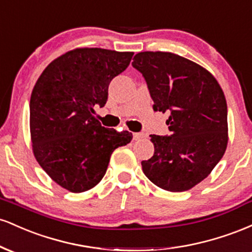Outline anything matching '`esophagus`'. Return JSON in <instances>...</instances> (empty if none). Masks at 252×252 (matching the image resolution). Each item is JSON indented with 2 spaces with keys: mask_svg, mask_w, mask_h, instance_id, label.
<instances>
[{
  "mask_svg": "<svg viewBox=\"0 0 252 252\" xmlns=\"http://www.w3.org/2000/svg\"><path fill=\"white\" fill-rule=\"evenodd\" d=\"M132 137H134L135 141H137V140H141V138H143L144 135L141 134V132H135V134H132Z\"/></svg>",
  "mask_w": 252,
  "mask_h": 252,
  "instance_id": "obj_1",
  "label": "esophagus"
}]
</instances>
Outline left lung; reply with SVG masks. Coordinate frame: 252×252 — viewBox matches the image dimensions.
<instances>
[{
    "label": "left lung",
    "mask_w": 252,
    "mask_h": 252,
    "mask_svg": "<svg viewBox=\"0 0 252 252\" xmlns=\"http://www.w3.org/2000/svg\"><path fill=\"white\" fill-rule=\"evenodd\" d=\"M132 67L142 73L155 111L169 112L168 136L150 135L154 155L142 161L153 184L189 190L207 178L227 146V105L216 78L169 52H141Z\"/></svg>",
    "instance_id": "8db88e82"
}]
</instances>
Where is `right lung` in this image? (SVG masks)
I'll return each mask as SVG.
<instances>
[{"instance_id": "1", "label": "right lung", "mask_w": 252, "mask_h": 252, "mask_svg": "<svg viewBox=\"0 0 252 252\" xmlns=\"http://www.w3.org/2000/svg\"><path fill=\"white\" fill-rule=\"evenodd\" d=\"M134 53L77 48L53 60L34 86L30 103L33 152L41 168L63 189L85 192L105 175L112 152L132 140L108 129L94 114L108 100L109 84Z\"/></svg>"}]
</instances>
